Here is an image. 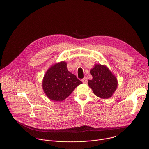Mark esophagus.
Returning <instances> with one entry per match:
<instances>
[{"label":"esophagus","instance_id":"obj_1","mask_svg":"<svg viewBox=\"0 0 149 149\" xmlns=\"http://www.w3.org/2000/svg\"><path fill=\"white\" fill-rule=\"evenodd\" d=\"M82 82H83V83H86L87 82V81H88V79H87V78L86 77H84L83 79H82Z\"/></svg>","mask_w":149,"mask_h":149}]
</instances>
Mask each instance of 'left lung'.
<instances>
[{"label": "left lung", "mask_w": 149, "mask_h": 149, "mask_svg": "<svg viewBox=\"0 0 149 149\" xmlns=\"http://www.w3.org/2000/svg\"><path fill=\"white\" fill-rule=\"evenodd\" d=\"M90 73L93 78L88 84L94 94L104 99L111 97L118 86L116 77L107 66L101 64H95Z\"/></svg>", "instance_id": "1"}]
</instances>
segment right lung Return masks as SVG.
<instances>
[{
  "label": "right lung",
  "mask_w": 149,
  "mask_h": 149,
  "mask_svg": "<svg viewBox=\"0 0 149 149\" xmlns=\"http://www.w3.org/2000/svg\"><path fill=\"white\" fill-rule=\"evenodd\" d=\"M81 84L82 82L74 74L68 71L67 63L61 61L47 70L43 77L42 88L49 99L60 102L70 96Z\"/></svg>",
  "instance_id": "right-lung-1"
}]
</instances>
